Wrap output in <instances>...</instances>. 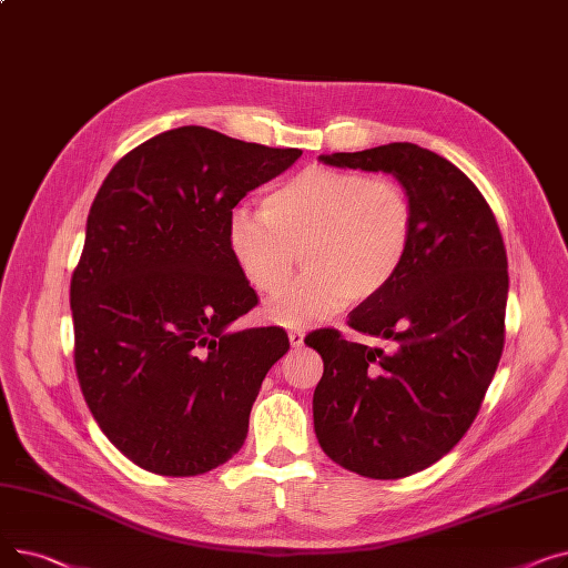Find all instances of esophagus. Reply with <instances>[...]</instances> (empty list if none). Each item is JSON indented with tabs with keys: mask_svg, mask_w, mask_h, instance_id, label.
Wrapping results in <instances>:
<instances>
[{
	"mask_svg": "<svg viewBox=\"0 0 568 568\" xmlns=\"http://www.w3.org/2000/svg\"><path fill=\"white\" fill-rule=\"evenodd\" d=\"M287 338H290V345H292L294 349H300V347L304 345V332H290Z\"/></svg>",
	"mask_w": 568,
	"mask_h": 568,
	"instance_id": "esophagus-1",
	"label": "esophagus"
}]
</instances>
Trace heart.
<instances>
[{"label":"heart","mask_w":568,"mask_h":568,"mask_svg":"<svg viewBox=\"0 0 568 568\" xmlns=\"http://www.w3.org/2000/svg\"><path fill=\"white\" fill-rule=\"evenodd\" d=\"M414 234V209L400 184L362 172L308 168L262 200V212L236 206L227 251L248 285L276 292L302 248L306 274L264 306V317L304 329L366 302L398 276Z\"/></svg>","instance_id":"b5f03b06"}]
</instances>
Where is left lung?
Wrapping results in <instances>:
<instances>
[{
  "instance_id": "obj_1",
  "label": "left lung",
  "mask_w": 568,
  "mask_h": 568,
  "mask_svg": "<svg viewBox=\"0 0 568 568\" xmlns=\"http://www.w3.org/2000/svg\"><path fill=\"white\" fill-rule=\"evenodd\" d=\"M322 163L398 179L414 234L398 276L349 313L386 347L311 334L324 373L313 394L322 452L368 479H403L449 454L479 414L504 349L509 264L488 202L465 172L412 142Z\"/></svg>"
}]
</instances>
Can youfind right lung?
Wrapping results in <instances>:
<instances>
[{"label":"right lung","instance_id":"1","mask_svg":"<svg viewBox=\"0 0 568 568\" xmlns=\"http://www.w3.org/2000/svg\"><path fill=\"white\" fill-rule=\"evenodd\" d=\"M300 149L182 126L105 176L71 281L75 371L99 428L129 460L195 476L244 446L278 326L232 332L257 294L227 251V219Z\"/></svg>","mask_w":568,"mask_h":568}]
</instances>
